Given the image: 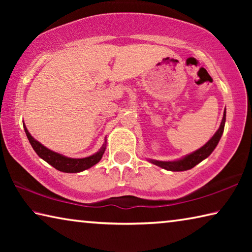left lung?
<instances>
[{"instance_id":"8db88e82","label":"left lung","mask_w":252,"mask_h":252,"mask_svg":"<svg viewBox=\"0 0 252 252\" xmlns=\"http://www.w3.org/2000/svg\"><path fill=\"white\" fill-rule=\"evenodd\" d=\"M224 123H225V110L223 112V118H222V121L220 123L219 129L217 130L216 133L212 135V138L209 140L203 147L198 149V150H195L192 153H190V155H187L185 157L180 158V159L174 160V161H159L155 159H147V160L149 162H151V163L158 165V167L168 170V171H186V170L192 169L198 163H200V162L203 161L204 159H207V158L211 155L212 151L215 150L216 147L218 146V143L220 141L221 136H222L223 130H224Z\"/></svg>"}]
</instances>
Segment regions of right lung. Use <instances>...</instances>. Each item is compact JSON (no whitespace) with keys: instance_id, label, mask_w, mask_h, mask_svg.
Returning a JSON list of instances; mask_svg holds the SVG:
<instances>
[{"instance_id":"obj_1","label":"right lung","mask_w":252,"mask_h":252,"mask_svg":"<svg viewBox=\"0 0 252 252\" xmlns=\"http://www.w3.org/2000/svg\"><path fill=\"white\" fill-rule=\"evenodd\" d=\"M23 126H24L25 134H27L29 141L31 143L33 150L36 152V155L39 156L41 159H43L45 162H48L49 164L52 165L53 168L62 172L76 173V172H82L87 169H90L102 159V156L104 155V151L106 149V141H105L103 143V146L101 147L100 150L95 152L94 155L87 158H81V159L69 158L63 155H60V153L54 152L46 147H44L43 144L40 143L37 140L34 139L33 136L30 134V132L27 129L25 125H23Z\"/></svg>"}]
</instances>
